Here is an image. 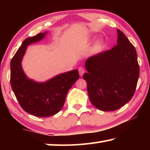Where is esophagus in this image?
<instances>
[{
  "label": "esophagus",
  "instance_id": "obj_1",
  "mask_svg": "<svg viewBox=\"0 0 150 150\" xmlns=\"http://www.w3.org/2000/svg\"><path fill=\"white\" fill-rule=\"evenodd\" d=\"M79 72L80 76H83L85 73V69H84L83 67H79Z\"/></svg>",
  "mask_w": 150,
  "mask_h": 150
}]
</instances>
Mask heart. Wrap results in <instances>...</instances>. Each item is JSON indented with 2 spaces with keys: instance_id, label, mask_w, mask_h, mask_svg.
<instances>
[{
  "instance_id": "b5f03b06",
  "label": "heart",
  "mask_w": 150,
  "mask_h": 150,
  "mask_svg": "<svg viewBox=\"0 0 150 150\" xmlns=\"http://www.w3.org/2000/svg\"><path fill=\"white\" fill-rule=\"evenodd\" d=\"M104 46V42L102 41H100V42H97L94 46V50L96 51V52H98V51L101 50V49L103 48Z\"/></svg>"
}]
</instances>
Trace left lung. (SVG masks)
Segmentation results:
<instances>
[{
  "mask_svg": "<svg viewBox=\"0 0 150 150\" xmlns=\"http://www.w3.org/2000/svg\"><path fill=\"white\" fill-rule=\"evenodd\" d=\"M117 45L85 62L88 72L83 79L89 100L103 111L117 110L128 103L134 96L139 76L136 49L124 33L117 29Z\"/></svg>",
  "mask_w": 150,
  "mask_h": 150,
  "instance_id": "left-lung-1",
  "label": "left lung"
}]
</instances>
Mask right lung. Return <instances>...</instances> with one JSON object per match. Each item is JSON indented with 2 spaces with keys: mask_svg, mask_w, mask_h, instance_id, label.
I'll return each instance as SVG.
<instances>
[{
  "mask_svg": "<svg viewBox=\"0 0 150 150\" xmlns=\"http://www.w3.org/2000/svg\"><path fill=\"white\" fill-rule=\"evenodd\" d=\"M46 33L26 38L11 61L10 82L12 90L24 111L44 117L57 114L64 105L69 89L79 79L78 69L61 74L46 83H36L24 74L21 61L26 46L42 40Z\"/></svg>",
  "mask_w": 150,
  "mask_h": 150,
  "instance_id": "1",
  "label": "right lung"
}]
</instances>
